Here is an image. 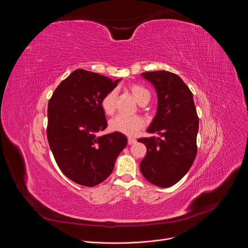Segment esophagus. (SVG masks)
Returning <instances> with one entry per match:
<instances>
[{
	"instance_id": "34e87169",
	"label": "esophagus",
	"mask_w": 248,
	"mask_h": 248,
	"mask_svg": "<svg viewBox=\"0 0 248 248\" xmlns=\"http://www.w3.org/2000/svg\"><path fill=\"white\" fill-rule=\"evenodd\" d=\"M127 143H128V145H132V144L136 143V139H134L132 137H128L127 138Z\"/></svg>"
}]
</instances>
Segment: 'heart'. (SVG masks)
Here are the masks:
<instances>
[{"label":"heart","mask_w":248,"mask_h":248,"mask_svg":"<svg viewBox=\"0 0 248 248\" xmlns=\"http://www.w3.org/2000/svg\"><path fill=\"white\" fill-rule=\"evenodd\" d=\"M129 89L140 105H145L149 102L150 93L144 86L140 84H132ZM101 107L106 115L111 116L115 113L117 107V90H111L103 97L101 101ZM144 125L145 120L143 118L139 116L126 117L123 115L117 116L111 120L109 124V127L112 131L129 136L136 134Z\"/></svg>","instance_id":"obj_1"}]
</instances>
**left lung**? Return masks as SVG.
<instances>
[{"label":"left lung","instance_id":"1","mask_svg":"<svg viewBox=\"0 0 248 248\" xmlns=\"http://www.w3.org/2000/svg\"><path fill=\"white\" fill-rule=\"evenodd\" d=\"M141 76L157 92V113L147 132L159 136L138 139L147 148L140 170L152 185L170 187L184 178L197 153L199 121L193 95L179 76L167 70Z\"/></svg>","mask_w":248,"mask_h":248}]
</instances>
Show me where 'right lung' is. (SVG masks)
I'll use <instances>...</instances> for the list:
<instances>
[{
    "label": "right lung",
    "mask_w": 248,
    "mask_h": 248,
    "mask_svg": "<svg viewBox=\"0 0 248 248\" xmlns=\"http://www.w3.org/2000/svg\"><path fill=\"white\" fill-rule=\"evenodd\" d=\"M120 80L77 69L59 84L49 101L50 148L62 173L78 185L91 187L104 182L127 144L123 133L97 134L107 127L101 101Z\"/></svg>",
    "instance_id": "right-lung-1"
}]
</instances>
